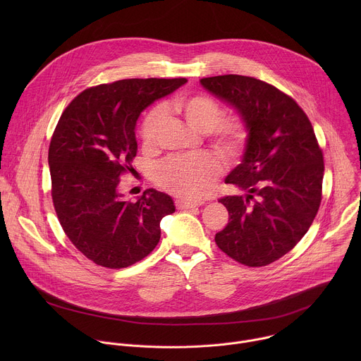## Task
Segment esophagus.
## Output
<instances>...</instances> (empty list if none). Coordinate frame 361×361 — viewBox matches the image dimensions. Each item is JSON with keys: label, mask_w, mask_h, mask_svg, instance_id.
<instances>
[{"label": "esophagus", "mask_w": 361, "mask_h": 361, "mask_svg": "<svg viewBox=\"0 0 361 361\" xmlns=\"http://www.w3.org/2000/svg\"><path fill=\"white\" fill-rule=\"evenodd\" d=\"M198 205H201V202H197V201H187V200H176V207L178 210H188V209H195L198 207Z\"/></svg>", "instance_id": "esophagus-1"}]
</instances>
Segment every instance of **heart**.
<instances>
[{
  "label": "heart",
  "instance_id": "heart-1",
  "mask_svg": "<svg viewBox=\"0 0 361 361\" xmlns=\"http://www.w3.org/2000/svg\"><path fill=\"white\" fill-rule=\"evenodd\" d=\"M176 114L200 133H209L213 144L224 156L230 157L241 148L247 131L241 118H221L223 111L213 98L192 94L183 95L173 101L170 107ZM167 121V109L154 107L141 126L144 147H156L161 138ZM220 174V164L212 156H197L192 159L173 157L161 163L154 171V180L166 191L183 198L198 200L207 192L210 184Z\"/></svg>",
  "mask_w": 361,
  "mask_h": 361
}]
</instances>
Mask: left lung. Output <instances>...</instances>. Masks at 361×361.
Masks as SVG:
<instances>
[{
    "label": "left lung",
    "instance_id": "8db88e82",
    "mask_svg": "<svg viewBox=\"0 0 361 361\" xmlns=\"http://www.w3.org/2000/svg\"><path fill=\"white\" fill-rule=\"evenodd\" d=\"M200 84L234 109L247 131L243 160L224 180L245 194L220 200L228 223L216 243L241 264L267 266L302 238L319 212L323 152L305 113L276 87L235 74Z\"/></svg>",
    "mask_w": 361,
    "mask_h": 361
}]
</instances>
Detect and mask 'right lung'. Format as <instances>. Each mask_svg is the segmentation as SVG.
<instances>
[{
    "label": "right lung",
    "mask_w": 361,
    "mask_h": 361,
    "mask_svg": "<svg viewBox=\"0 0 361 361\" xmlns=\"http://www.w3.org/2000/svg\"><path fill=\"white\" fill-rule=\"evenodd\" d=\"M187 82L185 78H130L82 91L66 109L48 149L53 201L71 243L91 262L124 269L160 241V221L173 198L148 188L137 201L118 190L137 154L141 113Z\"/></svg>",
    "instance_id": "obj_1"
}]
</instances>
